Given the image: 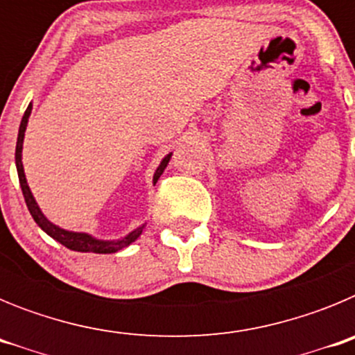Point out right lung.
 <instances>
[{"label": "right lung", "instance_id": "obj_1", "mask_svg": "<svg viewBox=\"0 0 355 355\" xmlns=\"http://www.w3.org/2000/svg\"><path fill=\"white\" fill-rule=\"evenodd\" d=\"M31 114V103L28 105L26 112L23 115V121H21V126H19V135H17V146H15V167H17V175H19V183H21V190H23L24 200H26V206L30 209L31 216H33V220L37 222L40 229H42L44 233H48L49 236L55 238L56 241H60L62 245H65L67 249L71 250H78V252H96V254H112L117 252V250L124 249L130 243H133L137 238L142 234V229L146 225H140L135 231H131L130 234H126L121 240H97V238L90 236L87 233H74V231H65V229L58 227L53 222H49L44 213L40 211L39 205L35 202L33 196H31V190L26 183V175H24V168H23V162H21V153H23V140H24V131H26L28 126V119H30ZM171 155H167L165 158L162 159V163L158 165L155 172V178H153V183L156 184V181L159 180V175L163 174V171L167 168L168 159H171Z\"/></svg>", "mask_w": 355, "mask_h": 355}]
</instances>
